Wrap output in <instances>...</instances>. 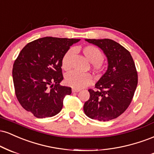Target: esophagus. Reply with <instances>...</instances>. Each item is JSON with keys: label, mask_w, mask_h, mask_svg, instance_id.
<instances>
[{"label": "esophagus", "mask_w": 154, "mask_h": 154, "mask_svg": "<svg viewBox=\"0 0 154 154\" xmlns=\"http://www.w3.org/2000/svg\"><path fill=\"white\" fill-rule=\"evenodd\" d=\"M79 91H80V89H79V88H72V92H79Z\"/></svg>", "instance_id": "esophagus-1"}]
</instances>
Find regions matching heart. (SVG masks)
I'll return each mask as SVG.
<instances>
[{
  "mask_svg": "<svg viewBox=\"0 0 154 154\" xmlns=\"http://www.w3.org/2000/svg\"><path fill=\"white\" fill-rule=\"evenodd\" d=\"M81 51L86 59L91 63V68L96 73H99L103 70L102 62L104 55L98 48L93 45H86L81 48ZM73 55V50L70 49L63 56L61 66L65 70L70 68V59ZM65 82L68 86L75 88H81L88 86L92 82V77L89 73H80L72 71L68 73L65 78Z\"/></svg>",
  "mask_w": 154,
  "mask_h": 154,
  "instance_id": "1",
  "label": "heart"
}]
</instances>
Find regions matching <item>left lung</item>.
<instances>
[{
    "label": "left lung",
    "instance_id": "1",
    "mask_svg": "<svg viewBox=\"0 0 154 154\" xmlns=\"http://www.w3.org/2000/svg\"><path fill=\"white\" fill-rule=\"evenodd\" d=\"M104 51L108 60L107 70L88 89L89 99L84 111L94 120L109 121L117 118L128 109L138 85V73L128 50L112 39H86Z\"/></svg>",
    "mask_w": 154,
    "mask_h": 154
}]
</instances>
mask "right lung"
Masks as SVG:
<instances>
[{"label":"right lung","instance_id":"add662e5","mask_svg":"<svg viewBox=\"0 0 154 154\" xmlns=\"http://www.w3.org/2000/svg\"><path fill=\"white\" fill-rule=\"evenodd\" d=\"M79 39L46 37L28 43L15 60L13 81L18 101L37 118L52 117L61 111L71 88L63 86L61 60Z\"/></svg>","mask_w":154,"mask_h":154}]
</instances>
